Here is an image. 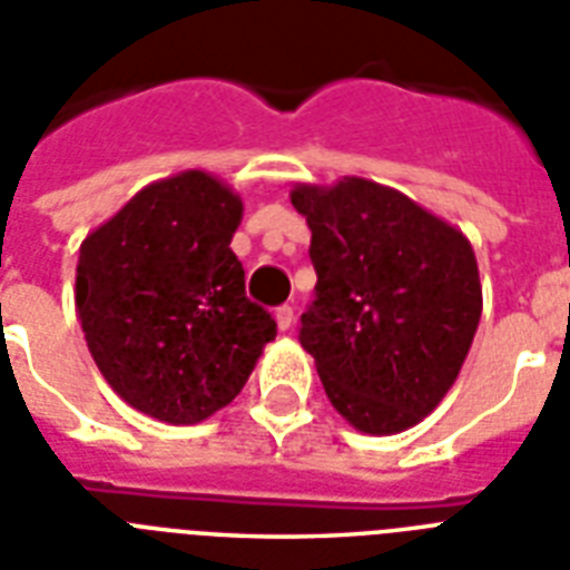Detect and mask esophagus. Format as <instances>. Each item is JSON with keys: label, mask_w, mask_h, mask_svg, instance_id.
<instances>
[{"label": "esophagus", "mask_w": 570, "mask_h": 570, "mask_svg": "<svg viewBox=\"0 0 570 570\" xmlns=\"http://www.w3.org/2000/svg\"><path fill=\"white\" fill-rule=\"evenodd\" d=\"M275 320H277V328H281V331H289V328H293L295 311H293V307H289V304H284V307H277Z\"/></svg>", "instance_id": "esophagus-1"}]
</instances>
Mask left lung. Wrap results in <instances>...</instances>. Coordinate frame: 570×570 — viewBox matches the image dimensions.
<instances>
[{"label": "left lung", "mask_w": 570, "mask_h": 570, "mask_svg": "<svg viewBox=\"0 0 570 570\" xmlns=\"http://www.w3.org/2000/svg\"><path fill=\"white\" fill-rule=\"evenodd\" d=\"M289 197L311 224L316 268L298 340L331 405L366 434L420 423L459 379L482 316L470 242L361 177Z\"/></svg>", "instance_id": "left-lung-1"}]
</instances>
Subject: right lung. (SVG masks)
<instances>
[{"instance_id": "1", "label": "right lung", "mask_w": 570, "mask_h": 570, "mask_svg": "<svg viewBox=\"0 0 570 570\" xmlns=\"http://www.w3.org/2000/svg\"><path fill=\"white\" fill-rule=\"evenodd\" d=\"M242 200L204 171L138 191L79 248L76 311L115 393L163 423H200L245 387L277 322L230 250Z\"/></svg>"}]
</instances>
